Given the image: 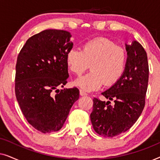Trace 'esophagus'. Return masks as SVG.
Returning <instances> with one entry per match:
<instances>
[{"mask_svg": "<svg viewBox=\"0 0 160 160\" xmlns=\"http://www.w3.org/2000/svg\"><path fill=\"white\" fill-rule=\"evenodd\" d=\"M79 92H80V95L81 96H86V95H87V92H85L84 90H82V89H80Z\"/></svg>", "mask_w": 160, "mask_h": 160, "instance_id": "1", "label": "esophagus"}]
</instances>
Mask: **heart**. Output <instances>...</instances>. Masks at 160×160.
I'll return each instance as SVG.
<instances>
[{"label": "heart", "instance_id": "heart-1", "mask_svg": "<svg viewBox=\"0 0 160 160\" xmlns=\"http://www.w3.org/2000/svg\"><path fill=\"white\" fill-rule=\"evenodd\" d=\"M128 53L106 38L87 41L82 50L72 48L66 54V63L72 73L79 76L90 65L92 71L76 80L75 84L84 91L97 90L103 84L110 87L119 81L125 71Z\"/></svg>", "mask_w": 160, "mask_h": 160}]
</instances>
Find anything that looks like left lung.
<instances>
[{"label": "left lung", "mask_w": 160, "mask_h": 160, "mask_svg": "<svg viewBox=\"0 0 160 160\" xmlns=\"http://www.w3.org/2000/svg\"><path fill=\"white\" fill-rule=\"evenodd\" d=\"M126 46L128 62L118 82L102 95L107 99H93L90 119L94 130L103 137L113 138L128 130L135 123L145 106L148 82L147 54L141 43L133 41Z\"/></svg>", "instance_id": "obj_1"}]
</instances>
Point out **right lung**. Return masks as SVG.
<instances>
[{"label": "right lung", "mask_w": 160, "mask_h": 160, "mask_svg": "<svg viewBox=\"0 0 160 160\" xmlns=\"http://www.w3.org/2000/svg\"><path fill=\"white\" fill-rule=\"evenodd\" d=\"M69 32L45 30L28 39L16 65L15 94L22 112L37 130H60L79 90L64 87L69 77L66 54L73 48Z\"/></svg>", "instance_id": "right-lung-1"}]
</instances>
